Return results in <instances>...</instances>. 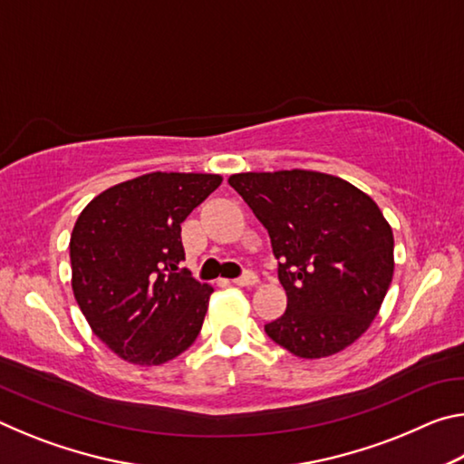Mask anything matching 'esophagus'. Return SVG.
<instances>
[{"label":"esophagus","mask_w":464,"mask_h":464,"mask_svg":"<svg viewBox=\"0 0 464 464\" xmlns=\"http://www.w3.org/2000/svg\"><path fill=\"white\" fill-rule=\"evenodd\" d=\"M256 282H257L256 274L247 270V272H243L237 280H235V285H237V286H254Z\"/></svg>","instance_id":"esophagus-1"}]
</instances>
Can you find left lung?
<instances>
[{"instance_id": "1", "label": "left lung", "mask_w": 464, "mask_h": 464, "mask_svg": "<svg viewBox=\"0 0 464 464\" xmlns=\"http://www.w3.org/2000/svg\"><path fill=\"white\" fill-rule=\"evenodd\" d=\"M268 229L286 311L266 334L298 358H325L371 327L392 280V231L371 196L307 169L229 178Z\"/></svg>"}]
</instances>
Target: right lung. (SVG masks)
Wrapping results in <instances>:
<instances>
[{"label":"right lung","mask_w":464,"mask_h":464,"mask_svg":"<svg viewBox=\"0 0 464 464\" xmlns=\"http://www.w3.org/2000/svg\"><path fill=\"white\" fill-rule=\"evenodd\" d=\"M221 182L153 171L108 188L77 217L69 241L75 301L127 362L163 364L198 337L213 286L179 268L182 223Z\"/></svg>","instance_id":"obj_1"}]
</instances>
